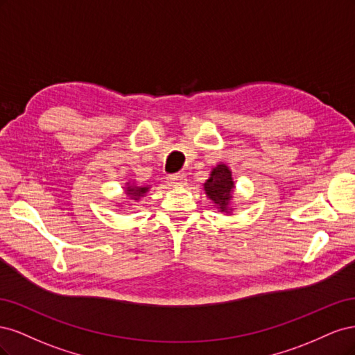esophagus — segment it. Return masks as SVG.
Here are the masks:
<instances>
[{
    "mask_svg": "<svg viewBox=\"0 0 355 355\" xmlns=\"http://www.w3.org/2000/svg\"><path fill=\"white\" fill-rule=\"evenodd\" d=\"M166 180H167L168 187L176 188V187H184L187 182V178L184 175H168Z\"/></svg>",
    "mask_w": 355,
    "mask_h": 355,
    "instance_id": "1",
    "label": "esophagus"
}]
</instances>
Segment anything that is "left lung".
I'll list each match as a JSON object with an SVG mask.
<instances>
[{"label":"left lung","instance_id":"left-lung-1","mask_svg":"<svg viewBox=\"0 0 355 355\" xmlns=\"http://www.w3.org/2000/svg\"><path fill=\"white\" fill-rule=\"evenodd\" d=\"M234 189L235 184L232 179L231 168L223 163L214 166L210 171V178L206 180V184H204V192H206L207 198L211 200L213 206L220 213L232 214Z\"/></svg>","mask_w":355,"mask_h":355}]
</instances>
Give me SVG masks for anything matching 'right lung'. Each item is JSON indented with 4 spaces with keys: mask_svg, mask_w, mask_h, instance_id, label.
<instances>
[{
    "mask_svg": "<svg viewBox=\"0 0 355 355\" xmlns=\"http://www.w3.org/2000/svg\"><path fill=\"white\" fill-rule=\"evenodd\" d=\"M149 191V185L146 187H141V185H136L135 182H125V187H124V194L127 196L128 201L124 202H118L116 206L121 207V206H132V202L139 201L142 197H145L146 192Z\"/></svg>",
    "mask_w": 355,
    "mask_h": 355,
    "instance_id": "right-lung-1",
    "label": "right lung"
}]
</instances>
